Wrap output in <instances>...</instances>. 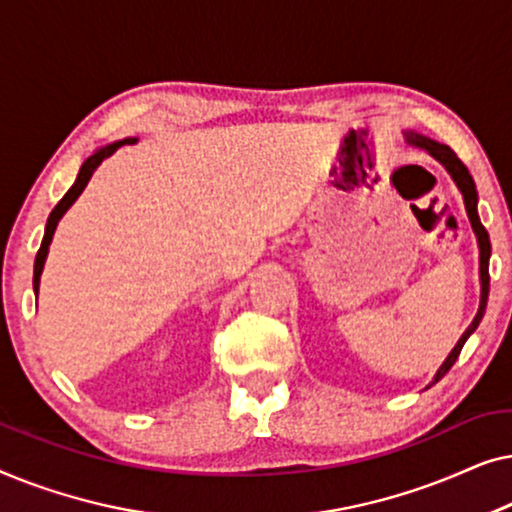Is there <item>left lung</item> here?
<instances>
[{
	"mask_svg": "<svg viewBox=\"0 0 512 512\" xmlns=\"http://www.w3.org/2000/svg\"><path fill=\"white\" fill-rule=\"evenodd\" d=\"M405 142H408L410 146H417V149H424L429 156L436 158L438 163L445 167L447 174H450L452 181L461 191V195H464L468 221H471V228H473L475 240H478V249H480V305H478V312H475L471 326L466 328L464 335H461L452 352L447 354L443 366L436 370V375H433V380L429 384V387H433V384H436L438 380H443V377L447 375V370L454 366V361H457L461 354V347L466 345V340L471 338V335L475 333V328L480 326L482 317H485L487 298H489V256H492V244H489V235H487L485 226L480 223V216H478V191H475V181L471 174H468L466 165L457 158V153H454L447 144H440V142H436V139H429V137L419 135V132H412V130L405 132Z\"/></svg>",
	"mask_w": 512,
	"mask_h": 512,
	"instance_id": "obj_1",
	"label": "left lung"
}]
</instances>
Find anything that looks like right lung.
Here are the masks:
<instances>
[{
  "mask_svg": "<svg viewBox=\"0 0 512 512\" xmlns=\"http://www.w3.org/2000/svg\"><path fill=\"white\" fill-rule=\"evenodd\" d=\"M123 144H137V137H125V139H118V142H111L107 146H100V149H95L90 156L83 160L81 170L79 174H76V181L72 184V188L65 193V198H62L58 205H55V209L51 212V216H48L46 221V230H44V240H41V247L37 251V258H34V293H39V282H41V272H44V263H46V256H48V247H51L53 242V235H55V228H58V223L62 216H65V212L69 207L74 205L76 198L83 193V188L88 186L90 177H93V172L97 170V167L102 165V160H107L109 156H114V153L121 149Z\"/></svg>",
  "mask_w": 512,
  "mask_h": 512,
  "instance_id": "add662e5",
  "label": "right lung"
}]
</instances>
